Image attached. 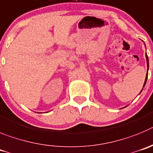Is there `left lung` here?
I'll use <instances>...</instances> for the list:
<instances>
[{"instance_id":"1","label":"left lung","mask_w":153,"mask_h":153,"mask_svg":"<svg viewBox=\"0 0 153 153\" xmlns=\"http://www.w3.org/2000/svg\"><path fill=\"white\" fill-rule=\"evenodd\" d=\"M146 62H147V67H148V69H147V74H146V79H145V82H144V85H143V88L145 86L146 83V81H147V75H148V70H149V59H148V56L146 55ZM143 89L141 90V91H143Z\"/></svg>"}]
</instances>
